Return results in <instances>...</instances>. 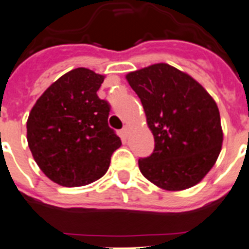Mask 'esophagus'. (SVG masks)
Masks as SVG:
<instances>
[{"mask_svg": "<svg viewBox=\"0 0 249 249\" xmlns=\"http://www.w3.org/2000/svg\"><path fill=\"white\" fill-rule=\"evenodd\" d=\"M127 136H129V127L124 126V129L122 130V137H123V139H124V140H126Z\"/></svg>", "mask_w": 249, "mask_h": 249, "instance_id": "1", "label": "esophagus"}]
</instances>
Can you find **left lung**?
I'll return each instance as SVG.
<instances>
[{"instance_id": "left-lung-1", "label": "left lung", "mask_w": 249, "mask_h": 249, "mask_svg": "<svg viewBox=\"0 0 249 249\" xmlns=\"http://www.w3.org/2000/svg\"><path fill=\"white\" fill-rule=\"evenodd\" d=\"M143 106L154 151L139 159L142 175L165 191L197 185L215 164L223 144L214 98L191 75L157 63L125 75Z\"/></svg>"}]
</instances>
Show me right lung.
Masks as SVG:
<instances>
[{"label":"right lung","instance_id":"add662e5","mask_svg":"<svg viewBox=\"0 0 249 249\" xmlns=\"http://www.w3.org/2000/svg\"><path fill=\"white\" fill-rule=\"evenodd\" d=\"M106 76L76 68L60 76L38 97L26 122L29 148L53 182L85 186L107 173L122 141L108 126L109 105L100 100Z\"/></svg>","mask_w":249,"mask_h":249}]
</instances>
